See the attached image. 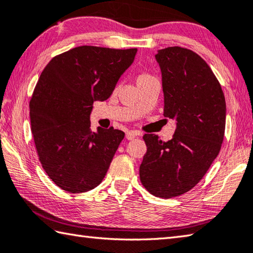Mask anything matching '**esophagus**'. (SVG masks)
I'll use <instances>...</instances> for the list:
<instances>
[{
  "label": "esophagus",
  "mask_w": 253,
  "mask_h": 253,
  "mask_svg": "<svg viewBox=\"0 0 253 253\" xmlns=\"http://www.w3.org/2000/svg\"><path fill=\"white\" fill-rule=\"evenodd\" d=\"M137 135H139V133H137L136 131H127L126 134V140H133Z\"/></svg>",
  "instance_id": "1"
}]
</instances>
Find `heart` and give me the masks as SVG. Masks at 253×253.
<instances>
[{
    "label": "heart",
    "mask_w": 253,
    "mask_h": 253,
    "mask_svg": "<svg viewBox=\"0 0 253 253\" xmlns=\"http://www.w3.org/2000/svg\"><path fill=\"white\" fill-rule=\"evenodd\" d=\"M147 77H151L150 75H147V74H141L140 76H139V78H137V80H140V79H144V78H147Z\"/></svg>",
    "instance_id": "heart-1"
}]
</instances>
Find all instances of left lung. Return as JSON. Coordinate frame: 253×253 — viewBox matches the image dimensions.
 <instances>
[{
  "label": "left lung",
  "instance_id": "left-lung-1",
  "mask_svg": "<svg viewBox=\"0 0 253 253\" xmlns=\"http://www.w3.org/2000/svg\"><path fill=\"white\" fill-rule=\"evenodd\" d=\"M162 71L164 117L176 119L173 139L144 134L146 153L140 179L147 192L171 198L194 188L215 161L225 135L221 85L201 56L179 46L155 55Z\"/></svg>",
  "mask_w": 253,
  "mask_h": 253
}]
</instances>
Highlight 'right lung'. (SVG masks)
<instances>
[{
    "label": "right lung",
    "mask_w": 253,
    "mask_h": 253,
    "mask_svg": "<svg viewBox=\"0 0 253 253\" xmlns=\"http://www.w3.org/2000/svg\"><path fill=\"white\" fill-rule=\"evenodd\" d=\"M136 48L79 46L55 56L30 101L31 130L42 169L58 187L88 192L102 182L125 133L91 130L94 101L111 96Z\"/></svg>",
    "instance_id": "right-lung-1"
}]
</instances>
